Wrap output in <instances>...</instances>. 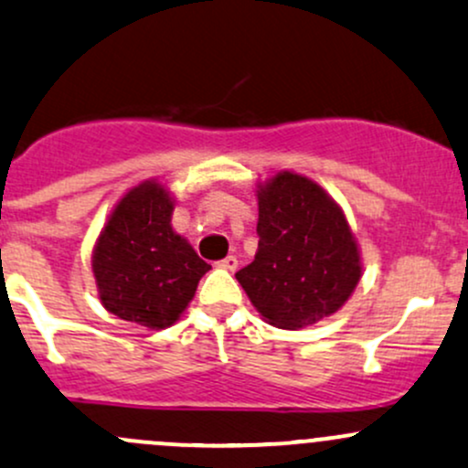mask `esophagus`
I'll return each mask as SVG.
<instances>
[{"instance_id":"obj_1","label":"esophagus","mask_w":468,"mask_h":468,"mask_svg":"<svg viewBox=\"0 0 468 468\" xmlns=\"http://www.w3.org/2000/svg\"><path fill=\"white\" fill-rule=\"evenodd\" d=\"M219 266L226 271H235L238 269V258H235V255H229V258H224L222 261H219Z\"/></svg>"}]
</instances>
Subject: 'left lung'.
Listing matches in <instances>:
<instances>
[{"label":"left lung","mask_w":468,"mask_h":468,"mask_svg":"<svg viewBox=\"0 0 468 468\" xmlns=\"http://www.w3.org/2000/svg\"><path fill=\"white\" fill-rule=\"evenodd\" d=\"M255 195L258 253L235 273L250 304L284 331L331 317L362 280V253L342 207L295 171L264 179Z\"/></svg>","instance_id":"obj_1"}]
</instances>
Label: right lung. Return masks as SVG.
Wrapping results in <instances>:
<instances>
[{
    "mask_svg": "<svg viewBox=\"0 0 468 468\" xmlns=\"http://www.w3.org/2000/svg\"><path fill=\"white\" fill-rule=\"evenodd\" d=\"M173 210L171 191L159 179H144L112 207L92 249L101 306L148 331L176 324L210 271L173 229Z\"/></svg>",
    "mask_w": 468,
    "mask_h": 468,
    "instance_id": "right-lung-1",
    "label": "right lung"
}]
</instances>
